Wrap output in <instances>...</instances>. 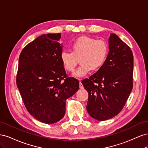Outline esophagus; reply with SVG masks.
I'll return each mask as SVG.
<instances>
[{
	"instance_id": "esophagus-1",
	"label": "esophagus",
	"mask_w": 148,
	"mask_h": 148,
	"mask_svg": "<svg viewBox=\"0 0 148 148\" xmlns=\"http://www.w3.org/2000/svg\"><path fill=\"white\" fill-rule=\"evenodd\" d=\"M79 88L80 89H83L84 87H83V85L82 84V83L81 82V81H79Z\"/></svg>"
}]
</instances>
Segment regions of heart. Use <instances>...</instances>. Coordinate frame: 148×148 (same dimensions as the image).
<instances>
[{"label": "heart", "mask_w": 148, "mask_h": 148, "mask_svg": "<svg viewBox=\"0 0 148 148\" xmlns=\"http://www.w3.org/2000/svg\"><path fill=\"white\" fill-rule=\"evenodd\" d=\"M71 52L66 51L61 52L62 65L66 71L73 72L79 60L81 65L73 76L83 77L92 69L98 70L104 65L108 56L109 46L104 40L82 36L71 43Z\"/></svg>", "instance_id": "1"}]
</instances>
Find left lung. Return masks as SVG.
Here are the masks:
<instances>
[{
    "instance_id": "8db88e82",
    "label": "left lung",
    "mask_w": 148,
    "mask_h": 148,
    "mask_svg": "<svg viewBox=\"0 0 148 148\" xmlns=\"http://www.w3.org/2000/svg\"><path fill=\"white\" fill-rule=\"evenodd\" d=\"M109 48L104 65L82 82L89 95L88 112L99 121L119 114L133 88V56L130 47L118 36L111 34Z\"/></svg>"
}]
</instances>
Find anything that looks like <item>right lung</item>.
<instances>
[{"label": "right lung", "instance_id": "1", "mask_svg": "<svg viewBox=\"0 0 148 148\" xmlns=\"http://www.w3.org/2000/svg\"><path fill=\"white\" fill-rule=\"evenodd\" d=\"M60 33L40 36L27 44L19 57L16 85L28 112L52 124L65 113V102L79 89L78 80L67 76L60 60Z\"/></svg>", "mask_w": 148, "mask_h": 148}]
</instances>
